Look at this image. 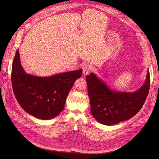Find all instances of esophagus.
<instances>
[{
	"label": "esophagus",
	"instance_id": "obj_1",
	"mask_svg": "<svg viewBox=\"0 0 159 159\" xmlns=\"http://www.w3.org/2000/svg\"><path fill=\"white\" fill-rule=\"evenodd\" d=\"M91 68L89 64H85L82 68V73L84 75H87L91 71Z\"/></svg>",
	"mask_w": 159,
	"mask_h": 159
}]
</instances>
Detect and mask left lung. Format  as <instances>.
I'll return each mask as SVG.
<instances>
[{"label": "left lung", "instance_id": "1", "mask_svg": "<svg viewBox=\"0 0 159 159\" xmlns=\"http://www.w3.org/2000/svg\"><path fill=\"white\" fill-rule=\"evenodd\" d=\"M86 81L91 114L98 122L110 126L131 119L140 110L149 93L150 76L148 70L144 85L133 93L110 89L92 73Z\"/></svg>", "mask_w": 159, "mask_h": 159}]
</instances>
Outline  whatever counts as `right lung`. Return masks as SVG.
<instances>
[{
  "label": "right lung",
  "instance_id": "add662e5",
  "mask_svg": "<svg viewBox=\"0 0 159 159\" xmlns=\"http://www.w3.org/2000/svg\"><path fill=\"white\" fill-rule=\"evenodd\" d=\"M82 73L80 69L47 77L27 74L20 64L17 49L12 64L13 90L25 111L42 120L52 119L63 110L70 89Z\"/></svg>",
  "mask_w": 159,
  "mask_h": 159
}]
</instances>
